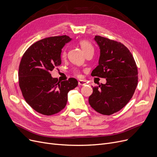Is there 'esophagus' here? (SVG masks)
<instances>
[{
    "label": "esophagus",
    "instance_id": "34e87169",
    "mask_svg": "<svg viewBox=\"0 0 157 157\" xmlns=\"http://www.w3.org/2000/svg\"><path fill=\"white\" fill-rule=\"evenodd\" d=\"M86 84V82L84 81V80H80V81H78V86H84Z\"/></svg>",
    "mask_w": 157,
    "mask_h": 157
}]
</instances>
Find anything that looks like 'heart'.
<instances>
[{
	"label": "heart",
	"mask_w": 157,
	"mask_h": 157,
	"mask_svg": "<svg viewBox=\"0 0 157 157\" xmlns=\"http://www.w3.org/2000/svg\"><path fill=\"white\" fill-rule=\"evenodd\" d=\"M78 44L80 47H81L82 50H83V52L85 53V54H87L88 52H91V51H94V48L92 46V44L89 43L88 41L87 40H80L79 42H78ZM66 56V50H63V52H62V54H61V56L62 57H65ZM74 73L75 74H76L78 76H80V73L78 70H75L74 71Z\"/></svg>",
	"instance_id": "b5f03b06"
}]
</instances>
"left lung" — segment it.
Masks as SVG:
<instances>
[{"label":"left lung","instance_id":"obj_1","mask_svg":"<svg viewBox=\"0 0 157 157\" xmlns=\"http://www.w3.org/2000/svg\"><path fill=\"white\" fill-rule=\"evenodd\" d=\"M94 40L100 54L91 75L105 78L107 82L93 87L89 103L98 113L111 115L123 109L133 96L138 83L137 67L123 44L100 36Z\"/></svg>","mask_w":157,"mask_h":157}]
</instances>
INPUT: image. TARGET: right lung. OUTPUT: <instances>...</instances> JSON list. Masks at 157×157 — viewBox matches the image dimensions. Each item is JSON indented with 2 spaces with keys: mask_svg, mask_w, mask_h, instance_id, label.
Masks as SVG:
<instances>
[{
  "mask_svg": "<svg viewBox=\"0 0 157 157\" xmlns=\"http://www.w3.org/2000/svg\"><path fill=\"white\" fill-rule=\"evenodd\" d=\"M71 40L64 35L44 38L33 44L19 66V86L26 102L47 116L58 113L66 105L68 93L78 86L74 78L59 82L50 72L61 64V50Z\"/></svg>",
  "mask_w": 157,
  "mask_h": 157,
  "instance_id": "1",
  "label": "right lung"
}]
</instances>
